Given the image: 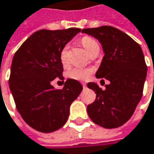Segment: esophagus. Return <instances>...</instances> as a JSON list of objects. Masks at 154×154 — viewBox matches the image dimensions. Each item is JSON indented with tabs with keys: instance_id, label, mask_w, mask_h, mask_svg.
Returning <instances> with one entry per match:
<instances>
[{
	"instance_id": "obj_1",
	"label": "esophagus",
	"mask_w": 154,
	"mask_h": 154,
	"mask_svg": "<svg viewBox=\"0 0 154 154\" xmlns=\"http://www.w3.org/2000/svg\"><path fill=\"white\" fill-rule=\"evenodd\" d=\"M82 85H83V88H84V89H85V88H86V84L82 83Z\"/></svg>"
}]
</instances>
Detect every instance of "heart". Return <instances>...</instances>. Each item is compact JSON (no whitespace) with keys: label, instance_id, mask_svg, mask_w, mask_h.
<instances>
[{"label":"heart","instance_id":"heart-1","mask_svg":"<svg viewBox=\"0 0 154 154\" xmlns=\"http://www.w3.org/2000/svg\"><path fill=\"white\" fill-rule=\"evenodd\" d=\"M81 44L83 47L86 50V52L91 54L92 52H94L97 49H100V46L98 42L92 38L91 37L85 36L82 38L81 39ZM68 46H64L61 52H60V61L63 66H67L69 63V55H68ZM91 70L90 69H83V68H74L70 69L68 73L69 77L75 80H79V81H85L91 75Z\"/></svg>","mask_w":154,"mask_h":154}]
</instances>
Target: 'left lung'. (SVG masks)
Segmentation results:
<instances>
[{"instance_id": "obj_1", "label": "left lung", "mask_w": 154, "mask_h": 154, "mask_svg": "<svg viewBox=\"0 0 154 154\" xmlns=\"http://www.w3.org/2000/svg\"><path fill=\"white\" fill-rule=\"evenodd\" d=\"M82 32L101 43L105 55L96 77L110 82L104 91L95 83L87 84L96 93L95 100L87 106L88 116L103 128H118L132 116L143 95L147 72L143 51L128 34L112 26L83 29Z\"/></svg>"}]
</instances>
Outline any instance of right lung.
Returning a JSON list of instances; mask_svg holds the SVG:
<instances>
[{"label":"right lung","instance_id":"1","mask_svg":"<svg viewBox=\"0 0 154 154\" xmlns=\"http://www.w3.org/2000/svg\"><path fill=\"white\" fill-rule=\"evenodd\" d=\"M81 29L39 30L30 36L15 53L9 88L23 121L43 133L62 128L69 115V106L83 90L75 79H67L63 89L51 82L63 79L60 52Z\"/></svg>","mask_w":154,"mask_h":154}]
</instances>
